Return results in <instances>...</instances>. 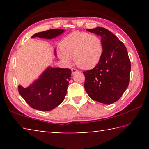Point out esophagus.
Masks as SVG:
<instances>
[{"mask_svg":"<svg viewBox=\"0 0 149 149\" xmlns=\"http://www.w3.org/2000/svg\"><path fill=\"white\" fill-rule=\"evenodd\" d=\"M76 72H77V70L75 69V68H72V74H75V73Z\"/></svg>","mask_w":149,"mask_h":149,"instance_id":"34e87169","label":"esophagus"}]
</instances>
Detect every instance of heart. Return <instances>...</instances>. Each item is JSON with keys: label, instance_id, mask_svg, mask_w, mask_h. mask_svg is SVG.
Listing matches in <instances>:
<instances>
[{"label": "heart", "instance_id": "obj_1", "mask_svg": "<svg viewBox=\"0 0 149 149\" xmlns=\"http://www.w3.org/2000/svg\"><path fill=\"white\" fill-rule=\"evenodd\" d=\"M58 56L65 62L74 58L81 68L90 70L99 64L103 54V47L97 35L87 32L74 31L62 40Z\"/></svg>", "mask_w": 149, "mask_h": 149}]
</instances>
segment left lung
<instances>
[{
  "mask_svg": "<svg viewBox=\"0 0 149 149\" xmlns=\"http://www.w3.org/2000/svg\"><path fill=\"white\" fill-rule=\"evenodd\" d=\"M87 30L101 37L103 54L94 68L83 72L85 89L95 101L112 104L120 99L129 85L131 63L127 49L114 34L104 27Z\"/></svg>",
  "mask_w": 149,
  "mask_h": 149,
  "instance_id": "8db88e82",
  "label": "left lung"
}]
</instances>
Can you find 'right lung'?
<instances>
[{"label":"right lung","mask_w":149,"mask_h":149,"mask_svg":"<svg viewBox=\"0 0 149 149\" xmlns=\"http://www.w3.org/2000/svg\"><path fill=\"white\" fill-rule=\"evenodd\" d=\"M64 29H52L37 33L32 37L52 39L64 32ZM71 70L48 68L39 79L27 88L18 86L19 95L34 109L49 111L61 104L65 97L71 77Z\"/></svg>","instance_id":"right-lung-1"}]
</instances>
